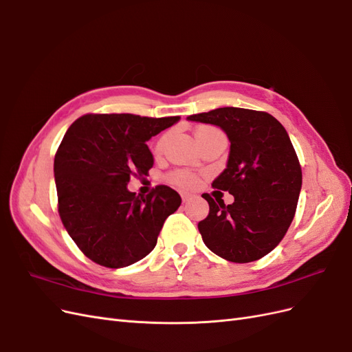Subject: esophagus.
<instances>
[{"mask_svg":"<svg viewBox=\"0 0 352 352\" xmlns=\"http://www.w3.org/2000/svg\"><path fill=\"white\" fill-rule=\"evenodd\" d=\"M190 198H192V195H189V194H182V199H184V201H189Z\"/></svg>","mask_w":352,"mask_h":352,"instance_id":"1","label":"esophagus"}]
</instances>
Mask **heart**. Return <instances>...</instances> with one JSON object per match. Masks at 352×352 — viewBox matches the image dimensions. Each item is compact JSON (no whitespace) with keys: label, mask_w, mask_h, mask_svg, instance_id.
<instances>
[{"label":"heart","mask_w":352,"mask_h":352,"mask_svg":"<svg viewBox=\"0 0 352 352\" xmlns=\"http://www.w3.org/2000/svg\"><path fill=\"white\" fill-rule=\"evenodd\" d=\"M208 132H219L217 129H214V127L211 126H201L197 129L195 132V136L197 135H201V133H208ZM164 142H166V135L160 138V140L157 141L155 144V153H162L163 146H164ZM170 182L177 185L179 188H184V189H190V188H195L197 184H198V179L194 173L188 172V170H176V172H173L172 175L168 176Z\"/></svg>","instance_id":"heart-1"}]
</instances>
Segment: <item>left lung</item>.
Returning <instances> with one entry per match:
<instances>
[{
	"label": "left lung",
	"instance_id": "8db88e82",
	"mask_svg": "<svg viewBox=\"0 0 352 352\" xmlns=\"http://www.w3.org/2000/svg\"><path fill=\"white\" fill-rule=\"evenodd\" d=\"M186 119L219 126L230 141L226 168L212 188L235 201L226 206L221 197L202 194L210 206L198 223L202 241L228 261L260 260L283 239L301 192L302 172L289 135L265 111L223 107Z\"/></svg>",
	"mask_w": 352,
	"mask_h": 352
}]
</instances>
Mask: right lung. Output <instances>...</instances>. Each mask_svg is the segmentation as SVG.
Instances as JSON below:
<instances>
[{"instance_id":"obj_1","label":"right lung","mask_w":352,"mask_h":352,"mask_svg":"<svg viewBox=\"0 0 352 352\" xmlns=\"http://www.w3.org/2000/svg\"><path fill=\"white\" fill-rule=\"evenodd\" d=\"M180 117L85 114L73 122L54 158L58 212L70 238L89 260L120 269L150 254L180 195L158 185L136 195L131 176L146 175L154 157L146 145Z\"/></svg>"}]
</instances>
